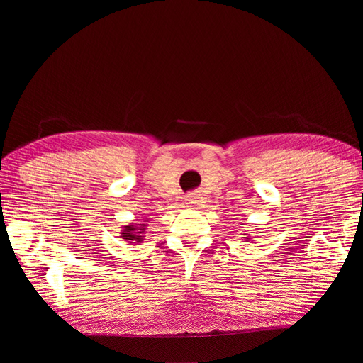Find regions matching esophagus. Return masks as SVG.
<instances>
[{
	"label": "esophagus",
	"mask_w": 363,
	"mask_h": 363,
	"mask_svg": "<svg viewBox=\"0 0 363 363\" xmlns=\"http://www.w3.org/2000/svg\"><path fill=\"white\" fill-rule=\"evenodd\" d=\"M199 203H200V196H196V195H189L188 199H186V204H188L189 207H194Z\"/></svg>",
	"instance_id": "esophagus-1"
}]
</instances>
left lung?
<instances>
[{"mask_svg":"<svg viewBox=\"0 0 363 363\" xmlns=\"http://www.w3.org/2000/svg\"><path fill=\"white\" fill-rule=\"evenodd\" d=\"M245 236H247V238H245V239H250V240H251V238H250V235H245Z\"/></svg>","mask_w":363,"mask_h":363,"instance_id":"obj_1","label":"left lung"}]
</instances>
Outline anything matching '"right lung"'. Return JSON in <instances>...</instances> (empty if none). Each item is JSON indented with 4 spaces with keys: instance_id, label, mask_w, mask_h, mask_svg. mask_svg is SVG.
I'll use <instances>...</instances> for the list:
<instances>
[{
    "instance_id": "obj_1",
    "label": "right lung",
    "mask_w": 363,
    "mask_h": 363,
    "mask_svg": "<svg viewBox=\"0 0 363 363\" xmlns=\"http://www.w3.org/2000/svg\"><path fill=\"white\" fill-rule=\"evenodd\" d=\"M150 221V219H147ZM147 221L130 223L128 225L121 227V238H123L130 245H139L145 239V228L148 227Z\"/></svg>"
}]
</instances>
